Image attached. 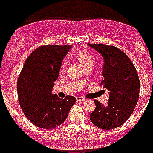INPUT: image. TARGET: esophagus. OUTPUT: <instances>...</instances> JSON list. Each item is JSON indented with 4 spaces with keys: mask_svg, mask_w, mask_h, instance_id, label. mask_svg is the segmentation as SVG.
I'll return each mask as SVG.
<instances>
[{
    "mask_svg": "<svg viewBox=\"0 0 153 153\" xmlns=\"http://www.w3.org/2000/svg\"><path fill=\"white\" fill-rule=\"evenodd\" d=\"M76 100L77 101H79V102H82V101H84L85 99L82 97H76Z\"/></svg>",
    "mask_w": 153,
    "mask_h": 153,
    "instance_id": "esophagus-1",
    "label": "esophagus"
}]
</instances>
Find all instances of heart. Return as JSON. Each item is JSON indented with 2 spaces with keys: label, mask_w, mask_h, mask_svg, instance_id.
<instances>
[{
  "label": "heart",
  "mask_w": 153,
  "mask_h": 153,
  "mask_svg": "<svg viewBox=\"0 0 153 153\" xmlns=\"http://www.w3.org/2000/svg\"><path fill=\"white\" fill-rule=\"evenodd\" d=\"M74 57L80 62V64L84 67L85 70H88V69L92 70V68L95 65V59H94L93 56L87 49L82 48V49L78 50L74 54ZM65 66H66V62L64 61L61 65L62 71H65Z\"/></svg>",
  "instance_id": "1"
}]
</instances>
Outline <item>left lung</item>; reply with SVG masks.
<instances>
[{
  "mask_svg": "<svg viewBox=\"0 0 153 153\" xmlns=\"http://www.w3.org/2000/svg\"><path fill=\"white\" fill-rule=\"evenodd\" d=\"M101 54L104 59V80L100 86L109 91L108 104L95 100L96 108L90 119L98 128H117L128 119L138 102L140 79L128 56L117 47L103 44H88Z\"/></svg>",
  "mask_w": 153,
  "mask_h": 153,
  "instance_id": "1",
  "label": "left lung"
}]
</instances>
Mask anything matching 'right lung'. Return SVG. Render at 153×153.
<instances>
[{"mask_svg":"<svg viewBox=\"0 0 153 153\" xmlns=\"http://www.w3.org/2000/svg\"><path fill=\"white\" fill-rule=\"evenodd\" d=\"M71 45H43L30 54L19 74L17 90L19 105L34 125L53 129L65 122L75 97L60 99L52 94L63 58Z\"/></svg>","mask_w":153,"mask_h":153,"instance_id":"1","label":"right lung"}]
</instances>
